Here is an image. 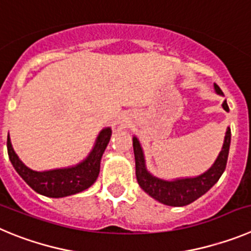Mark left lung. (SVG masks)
Here are the masks:
<instances>
[{
	"instance_id": "obj_1",
	"label": "left lung",
	"mask_w": 251,
	"mask_h": 251,
	"mask_svg": "<svg viewBox=\"0 0 251 251\" xmlns=\"http://www.w3.org/2000/svg\"><path fill=\"white\" fill-rule=\"evenodd\" d=\"M214 89H215L216 94L224 95L216 83H214ZM223 109L225 111H229L226 100L223 102ZM230 140H231V131H230V127H227L223 149L213 166L206 173L196 176V177H186V179H176L173 181H168V180L159 179L149 173L145 165L144 151H142L137 137L134 136L132 137V146H134L137 182L146 194L165 205L185 206V205L191 204L196 199L207 193L223 175L225 168H226L227 156H229Z\"/></svg>"
}]
</instances>
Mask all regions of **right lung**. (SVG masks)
I'll return each mask as SVG.
<instances>
[{
  "label": "right lung",
  "mask_w": 251,
  "mask_h": 251,
  "mask_svg": "<svg viewBox=\"0 0 251 251\" xmlns=\"http://www.w3.org/2000/svg\"><path fill=\"white\" fill-rule=\"evenodd\" d=\"M111 134L110 127L101 130L89 156L71 168L47 171H35L27 168L13 150L10 135L7 136V152L15 170L31 189L49 198H64L86 190L96 181L100 173L101 157L109 144Z\"/></svg>",
  "instance_id": "right-lung-1"
}]
</instances>
